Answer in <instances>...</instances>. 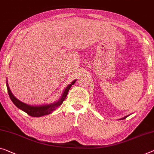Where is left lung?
Wrapping results in <instances>:
<instances>
[{"label": "left lung", "mask_w": 154, "mask_h": 154, "mask_svg": "<svg viewBox=\"0 0 154 154\" xmlns=\"http://www.w3.org/2000/svg\"><path fill=\"white\" fill-rule=\"evenodd\" d=\"M128 116H125V117H124V118H121V119H120V120H124V119H125V118H127V117H128Z\"/></svg>", "instance_id": "1"}]
</instances>
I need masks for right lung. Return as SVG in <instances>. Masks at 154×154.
<instances>
[{"mask_svg": "<svg viewBox=\"0 0 154 154\" xmlns=\"http://www.w3.org/2000/svg\"><path fill=\"white\" fill-rule=\"evenodd\" d=\"M76 79L74 80L72 83L68 85V86L65 88V90L63 91V93L61 95V97L59 98V100L57 102L52 103L50 104H45V105H41V106H31V105H28L25 103L20 102V100L17 99L10 91V87L8 86V83H7V88H8V91L9 96H10L11 100L12 101V102L16 105V106H17L18 109L22 110L23 111L26 112L27 114H28L29 116L32 117H41L45 115H48L51 113L52 111H54L57 107L60 106L62 104L64 100L66 99V96L68 95V91H69L70 87L72 86L73 84L75 83Z\"/></svg>", "mask_w": 154, "mask_h": 154, "instance_id": "obj_1", "label": "right lung"}]
</instances>
